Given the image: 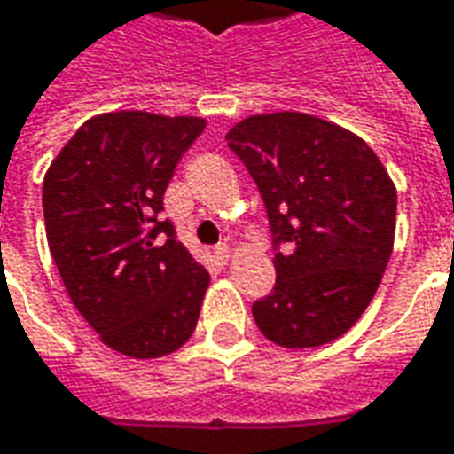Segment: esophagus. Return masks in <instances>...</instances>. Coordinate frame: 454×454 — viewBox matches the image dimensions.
Instances as JSON below:
<instances>
[{
    "label": "esophagus",
    "instance_id": "1",
    "mask_svg": "<svg viewBox=\"0 0 454 454\" xmlns=\"http://www.w3.org/2000/svg\"><path fill=\"white\" fill-rule=\"evenodd\" d=\"M214 260H216L218 265H226L228 260H231V247L228 246H218L214 250Z\"/></svg>",
    "mask_w": 454,
    "mask_h": 454
}]
</instances>
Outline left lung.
Returning <instances> with one entry per match:
<instances>
[{"instance_id":"8db88e82","label":"left lung","mask_w":454,"mask_h":454,"mask_svg":"<svg viewBox=\"0 0 454 454\" xmlns=\"http://www.w3.org/2000/svg\"><path fill=\"white\" fill-rule=\"evenodd\" d=\"M265 201L277 253L275 289L253 304L282 348H318L370 306L394 247L396 187L377 153L311 114H257L226 133Z\"/></svg>"}]
</instances>
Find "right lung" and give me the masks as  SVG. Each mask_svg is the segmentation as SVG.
<instances>
[{"instance_id":"1","label":"right lung","mask_w":454,"mask_h":454,"mask_svg":"<svg viewBox=\"0 0 454 454\" xmlns=\"http://www.w3.org/2000/svg\"><path fill=\"white\" fill-rule=\"evenodd\" d=\"M204 126L197 116L99 114L45 172V236L70 301L104 345L136 360L179 350L197 328L208 272L160 211Z\"/></svg>"}]
</instances>
